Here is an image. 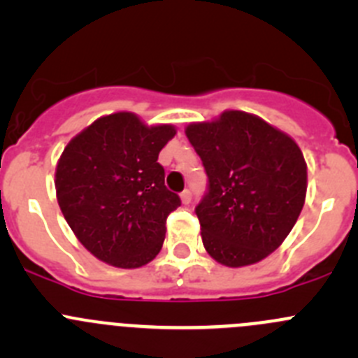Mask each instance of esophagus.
<instances>
[{"mask_svg": "<svg viewBox=\"0 0 358 358\" xmlns=\"http://www.w3.org/2000/svg\"><path fill=\"white\" fill-rule=\"evenodd\" d=\"M180 199H182L183 204H189V202L192 201V192H190L189 189H187V190H183V192L180 194Z\"/></svg>", "mask_w": 358, "mask_h": 358, "instance_id": "esophagus-1", "label": "esophagus"}]
</instances>
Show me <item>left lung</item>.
<instances>
[{"instance_id":"8db88e82","label":"left lung","mask_w":358,"mask_h":358,"mask_svg":"<svg viewBox=\"0 0 358 358\" xmlns=\"http://www.w3.org/2000/svg\"><path fill=\"white\" fill-rule=\"evenodd\" d=\"M185 135L209 187L196 208L206 251L232 268L252 265L284 243L306 197V162L287 133L243 110L192 122Z\"/></svg>"}]
</instances>
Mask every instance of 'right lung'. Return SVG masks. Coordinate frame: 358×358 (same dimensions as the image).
Wrapping results in <instances>:
<instances>
[{"label":"right lung","mask_w":358,"mask_h":358,"mask_svg":"<svg viewBox=\"0 0 358 358\" xmlns=\"http://www.w3.org/2000/svg\"><path fill=\"white\" fill-rule=\"evenodd\" d=\"M175 135L173 124L149 126L133 112H114L64 149L57 201L79 243L100 262L138 268L161 251L166 218L180 197L166 189L157 157Z\"/></svg>","instance_id":"obj_1"}]
</instances>
